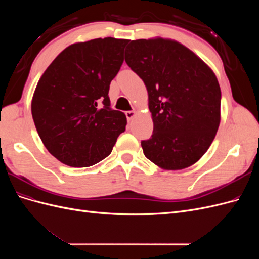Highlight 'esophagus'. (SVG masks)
<instances>
[{
  "label": "esophagus",
  "instance_id": "1",
  "mask_svg": "<svg viewBox=\"0 0 259 259\" xmlns=\"http://www.w3.org/2000/svg\"><path fill=\"white\" fill-rule=\"evenodd\" d=\"M125 114H126L127 120L131 121V120L133 119V117H134V116L136 115V112H135V111H126V112H125Z\"/></svg>",
  "mask_w": 259,
  "mask_h": 259
}]
</instances>
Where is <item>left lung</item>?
Masks as SVG:
<instances>
[{
	"instance_id": "8db88e82",
	"label": "left lung",
	"mask_w": 259,
	"mask_h": 259,
	"mask_svg": "<svg viewBox=\"0 0 259 259\" xmlns=\"http://www.w3.org/2000/svg\"><path fill=\"white\" fill-rule=\"evenodd\" d=\"M125 61L147 88L153 121L143 140L146 158L166 170L197 163L213 143L221 123V86L198 55L170 38L131 41Z\"/></svg>"
}]
</instances>
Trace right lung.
Returning <instances> with one entry per match:
<instances>
[{
  "instance_id": "obj_1",
  "label": "right lung",
  "mask_w": 259,
  "mask_h": 259,
  "mask_svg": "<svg viewBox=\"0 0 259 259\" xmlns=\"http://www.w3.org/2000/svg\"><path fill=\"white\" fill-rule=\"evenodd\" d=\"M127 43L99 37L69 45L38 80L31 101L37 134L66 165L88 167L104 160L125 131L126 116L110 108L108 93Z\"/></svg>"
}]
</instances>
